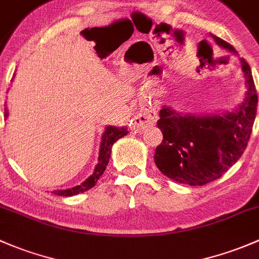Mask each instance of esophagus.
<instances>
[{"instance_id":"1","label":"esophagus","mask_w":259,"mask_h":259,"mask_svg":"<svg viewBox=\"0 0 259 259\" xmlns=\"http://www.w3.org/2000/svg\"><path fill=\"white\" fill-rule=\"evenodd\" d=\"M157 121V111L151 105H146L140 110V113L135 116L134 125L139 130H144L146 127L152 126Z\"/></svg>"}]
</instances>
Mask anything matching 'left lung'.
I'll use <instances>...</instances> for the list:
<instances>
[{
	"label": "left lung",
	"instance_id": "obj_1",
	"mask_svg": "<svg viewBox=\"0 0 259 259\" xmlns=\"http://www.w3.org/2000/svg\"><path fill=\"white\" fill-rule=\"evenodd\" d=\"M225 50L235 48L221 38L212 36ZM246 79V97L233 111L196 115L182 114L162 107L157 127L162 143L155 150L159 170L180 184L202 186L220 179L237 162L246 150L257 114L258 95L251 67L241 58Z\"/></svg>",
	"mask_w": 259,
	"mask_h": 259
}]
</instances>
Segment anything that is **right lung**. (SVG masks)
Here are the masks:
<instances>
[{
  "instance_id": "add662e5",
  "label": "right lung",
  "mask_w": 259,
  "mask_h": 259,
  "mask_svg": "<svg viewBox=\"0 0 259 259\" xmlns=\"http://www.w3.org/2000/svg\"><path fill=\"white\" fill-rule=\"evenodd\" d=\"M5 116H8V110L5 109ZM127 130L125 126L116 127V126H108L105 129L104 134L102 137V143H100V149H99V157H98V164L95 166L94 172L89 176L88 179L84 182H81L78 186L72 187V189L67 190H58V191H53L54 194L58 196H73L78 194H83V192L88 191L89 189L95 186V184L98 182L100 176L103 175V172L107 168V165L109 162V159H110L111 154V146L114 145L116 140L125 137L127 134Z\"/></svg>"
}]
</instances>
